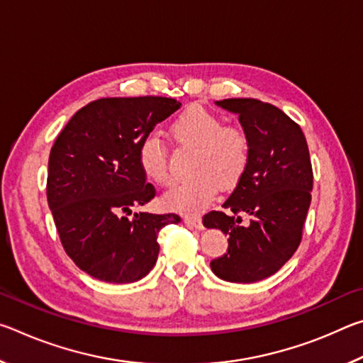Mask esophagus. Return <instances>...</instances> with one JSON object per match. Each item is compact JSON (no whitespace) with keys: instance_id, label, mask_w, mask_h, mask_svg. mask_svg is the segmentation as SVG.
Listing matches in <instances>:
<instances>
[{"instance_id":"obj_1","label":"esophagus","mask_w":363,"mask_h":363,"mask_svg":"<svg viewBox=\"0 0 363 363\" xmlns=\"http://www.w3.org/2000/svg\"><path fill=\"white\" fill-rule=\"evenodd\" d=\"M186 224H189L190 227H195V229L199 230L203 229V224H201V220L199 218H186Z\"/></svg>"}]
</instances>
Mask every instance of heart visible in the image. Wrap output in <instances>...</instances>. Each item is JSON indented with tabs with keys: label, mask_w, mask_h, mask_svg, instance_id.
<instances>
[{
	"label": "heart",
	"mask_w": 363,
	"mask_h": 363,
	"mask_svg": "<svg viewBox=\"0 0 363 363\" xmlns=\"http://www.w3.org/2000/svg\"><path fill=\"white\" fill-rule=\"evenodd\" d=\"M218 115L194 106L177 116L171 134L181 145L194 147L195 153L186 181L174 184L163 195L169 210L184 214H199L211 203L219 186L233 187L247 169L250 140L238 126H223ZM139 164L147 179L157 184L169 182L168 152L155 134L145 138L139 149Z\"/></svg>",
	"instance_id": "1"
}]
</instances>
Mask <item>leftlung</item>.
Segmentation results:
<instances>
[{"instance_id": "1", "label": "left lung", "mask_w": 363, "mask_h": 363, "mask_svg": "<svg viewBox=\"0 0 363 363\" xmlns=\"http://www.w3.org/2000/svg\"><path fill=\"white\" fill-rule=\"evenodd\" d=\"M216 106L238 115L250 160L224 211L203 218L206 229L229 237L227 255L213 259L211 270L225 281L253 284L277 272L299 247L314 181L309 149L299 125L270 104L224 99ZM240 213L250 218L248 226Z\"/></svg>"}]
</instances>
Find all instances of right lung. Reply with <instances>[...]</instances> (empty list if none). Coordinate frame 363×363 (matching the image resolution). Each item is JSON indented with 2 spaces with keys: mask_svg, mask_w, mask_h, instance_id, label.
Masks as SVG:
<instances>
[{
  "mask_svg": "<svg viewBox=\"0 0 363 363\" xmlns=\"http://www.w3.org/2000/svg\"><path fill=\"white\" fill-rule=\"evenodd\" d=\"M181 104L171 97H108L72 116L51 149L48 203L60 242L97 280L133 284L155 266L158 232L177 214H131L155 189L139 164L140 144Z\"/></svg>",
  "mask_w": 363,
  "mask_h": 363,
  "instance_id": "1",
  "label": "right lung"
}]
</instances>
